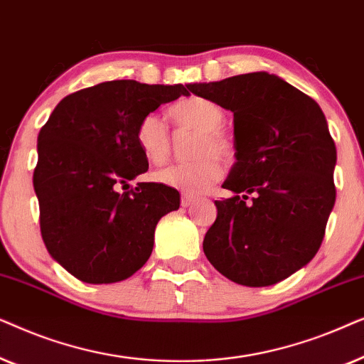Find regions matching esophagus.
<instances>
[{
	"instance_id": "obj_1",
	"label": "esophagus",
	"mask_w": 364,
	"mask_h": 364,
	"mask_svg": "<svg viewBox=\"0 0 364 364\" xmlns=\"http://www.w3.org/2000/svg\"><path fill=\"white\" fill-rule=\"evenodd\" d=\"M193 202H196V197L191 196V193H183L182 198H181L182 207H188V205H192Z\"/></svg>"
}]
</instances>
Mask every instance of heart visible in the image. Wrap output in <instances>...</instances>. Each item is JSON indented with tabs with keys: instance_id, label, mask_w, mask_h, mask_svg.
Masks as SVG:
<instances>
[{
	"instance_id": "b5f03b06",
	"label": "heart",
	"mask_w": 364,
	"mask_h": 364,
	"mask_svg": "<svg viewBox=\"0 0 364 364\" xmlns=\"http://www.w3.org/2000/svg\"><path fill=\"white\" fill-rule=\"evenodd\" d=\"M168 117L176 126L198 132L192 151V156L197 159L159 171L154 178L162 186L178 188L187 193L207 191L222 177L223 167L220 159L228 162L235 156V142L230 134L222 129L225 112L210 99L188 96L168 107ZM136 142L142 156L154 166H162L171 157V132L154 114H149L139 122Z\"/></svg>"
}]
</instances>
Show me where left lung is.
<instances>
[{"label":"left lung","mask_w":364,"mask_h":364,"mask_svg":"<svg viewBox=\"0 0 364 364\" xmlns=\"http://www.w3.org/2000/svg\"><path fill=\"white\" fill-rule=\"evenodd\" d=\"M187 87L233 112L237 162L222 186L233 197L215 200L205 257L238 285H275L316 255L335 205L336 147L325 114L263 71Z\"/></svg>","instance_id":"obj_1"}]
</instances>
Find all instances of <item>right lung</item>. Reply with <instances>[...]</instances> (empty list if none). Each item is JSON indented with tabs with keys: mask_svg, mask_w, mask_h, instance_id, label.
I'll return each instance as SVG.
<instances>
[{
	"mask_svg": "<svg viewBox=\"0 0 364 364\" xmlns=\"http://www.w3.org/2000/svg\"><path fill=\"white\" fill-rule=\"evenodd\" d=\"M187 86L107 81L69 94L38 136L33 173L39 227L49 255L86 283H116L149 260L156 225L177 210L176 188L129 181L147 172L139 122L161 104L188 96Z\"/></svg>",
	"mask_w": 364,
	"mask_h": 364,
	"instance_id": "1",
	"label": "right lung"
}]
</instances>
